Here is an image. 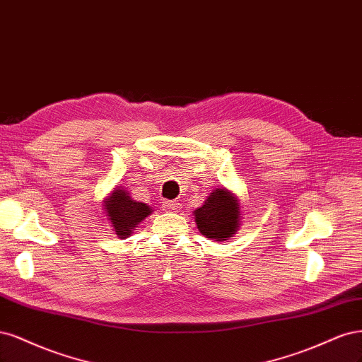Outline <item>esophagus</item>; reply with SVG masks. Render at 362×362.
<instances>
[{
	"instance_id": "obj_1",
	"label": "esophagus",
	"mask_w": 362,
	"mask_h": 362,
	"mask_svg": "<svg viewBox=\"0 0 362 362\" xmlns=\"http://www.w3.org/2000/svg\"><path fill=\"white\" fill-rule=\"evenodd\" d=\"M179 206H180V203L176 202V200H167V202H164V207L167 209V211H170V212H176L177 209H179Z\"/></svg>"
}]
</instances>
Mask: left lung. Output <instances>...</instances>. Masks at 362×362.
<instances>
[{
    "label": "left lung",
    "mask_w": 362,
    "mask_h": 362,
    "mask_svg": "<svg viewBox=\"0 0 362 362\" xmlns=\"http://www.w3.org/2000/svg\"><path fill=\"white\" fill-rule=\"evenodd\" d=\"M195 223L207 239L227 240L239 226V203L227 189H215L206 203L194 212Z\"/></svg>",
    "instance_id": "1"
}]
</instances>
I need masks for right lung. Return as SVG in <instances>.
Segmentation results:
<instances>
[{
    "mask_svg": "<svg viewBox=\"0 0 362 362\" xmlns=\"http://www.w3.org/2000/svg\"><path fill=\"white\" fill-rule=\"evenodd\" d=\"M105 212L119 238L132 235L138 223L151 214V209L136 200H132L129 192L124 189H115L108 202H105Z\"/></svg>",
    "mask_w": 362,
    "mask_h": 362,
    "instance_id": "add662e5",
    "label": "right lung"
}]
</instances>
